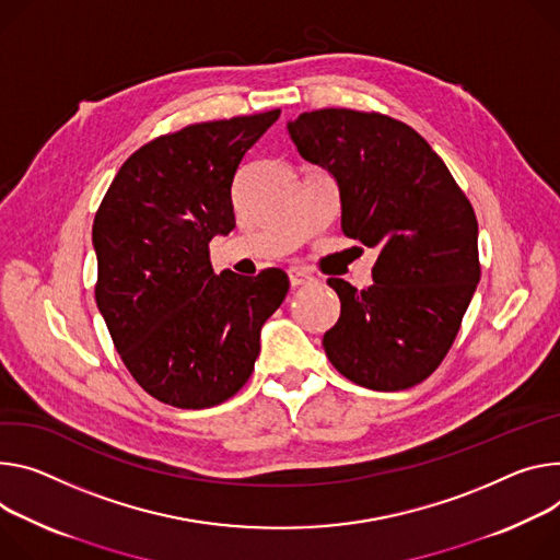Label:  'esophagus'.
<instances>
[{"mask_svg": "<svg viewBox=\"0 0 560 560\" xmlns=\"http://www.w3.org/2000/svg\"><path fill=\"white\" fill-rule=\"evenodd\" d=\"M288 279H290V285H292V288H299V285H306V283H311V281H313V277H311L308 272H303V270H296V268L288 270Z\"/></svg>", "mask_w": 560, "mask_h": 560, "instance_id": "esophagus-1", "label": "esophagus"}]
</instances>
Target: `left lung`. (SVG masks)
<instances>
[{
    "label": "left lung",
    "instance_id": "8db88e82",
    "mask_svg": "<svg viewBox=\"0 0 560 560\" xmlns=\"http://www.w3.org/2000/svg\"><path fill=\"white\" fill-rule=\"evenodd\" d=\"M301 159L332 174L341 232L377 247L373 285L328 279L341 315L324 335L330 364L373 390L424 382L446 358L480 281L478 221L444 161L409 125L319 109L288 122Z\"/></svg>",
    "mask_w": 560,
    "mask_h": 560
}]
</instances>
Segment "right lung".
<instances>
[{"mask_svg":"<svg viewBox=\"0 0 560 560\" xmlns=\"http://www.w3.org/2000/svg\"><path fill=\"white\" fill-rule=\"evenodd\" d=\"M279 109L198 122L125 161L93 221L95 303L133 380L176 409L232 397L288 294L279 268L214 275L210 241L236 225L232 183Z\"/></svg>","mask_w":560,"mask_h":560,"instance_id":"add662e5","label":"right lung"}]
</instances>
